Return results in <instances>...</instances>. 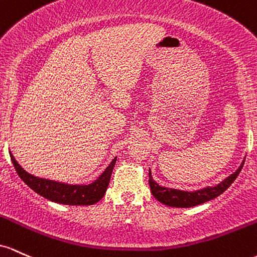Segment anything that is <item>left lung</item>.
<instances>
[{"label": "left lung", "mask_w": 257, "mask_h": 257, "mask_svg": "<svg viewBox=\"0 0 257 257\" xmlns=\"http://www.w3.org/2000/svg\"><path fill=\"white\" fill-rule=\"evenodd\" d=\"M244 161L238 167L237 171L234 174L229 175L228 177L224 178L222 182H220L216 186H207L201 189H197V191H181V189L175 188H167V187L160 186L159 183L155 182L153 180L151 171H149V186H151L152 194L154 195L155 199L160 201V203L165 204L167 206L172 207H192L200 205V204L206 203V201L215 199L218 195L226 191L227 188L234 182L235 178L238 177L239 172L241 171L244 165Z\"/></svg>", "instance_id": "left-lung-1"}]
</instances>
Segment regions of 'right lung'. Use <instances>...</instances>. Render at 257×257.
I'll return each instance as SVG.
<instances>
[{
	"instance_id": "right-lung-1",
	"label": "right lung",
	"mask_w": 257,
	"mask_h": 257,
	"mask_svg": "<svg viewBox=\"0 0 257 257\" xmlns=\"http://www.w3.org/2000/svg\"><path fill=\"white\" fill-rule=\"evenodd\" d=\"M11 160H12L17 174L23 180V182L28 184L34 192L42 195L48 200L54 201L64 205H93L104 197L109 181H110L111 172L116 163V157L111 160V163L105 167L104 171L99 175L97 180L88 184H69L57 181L47 180V178L36 177L29 174L10 152Z\"/></svg>"
}]
</instances>
